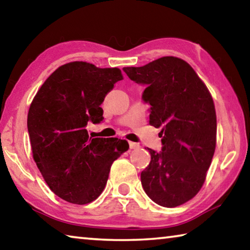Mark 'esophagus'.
<instances>
[{
    "label": "esophagus",
    "mask_w": 250,
    "mask_h": 250,
    "mask_svg": "<svg viewBox=\"0 0 250 250\" xmlns=\"http://www.w3.org/2000/svg\"><path fill=\"white\" fill-rule=\"evenodd\" d=\"M129 146H130V149L131 150H135V149H139V147H140V145H139V143H135V142H129Z\"/></svg>",
    "instance_id": "1"
}]
</instances>
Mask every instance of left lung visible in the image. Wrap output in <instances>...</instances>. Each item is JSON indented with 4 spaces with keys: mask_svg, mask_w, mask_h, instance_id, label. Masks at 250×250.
Segmentation results:
<instances>
[{
    "mask_svg": "<svg viewBox=\"0 0 250 250\" xmlns=\"http://www.w3.org/2000/svg\"><path fill=\"white\" fill-rule=\"evenodd\" d=\"M134 83L146 86L150 125L162 128V149H149L151 162L141 173L143 189L164 207L196 195L216 146V112L204 83L183 59L167 56L142 67H125Z\"/></svg>",
    "mask_w": 250,
    "mask_h": 250,
    "instance_id": "1",
    "label": "left lung"
}]
</instances>
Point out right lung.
I'll return each instance as SVG.
<instances>
[{
	"label": "right lung",
	"mask_w": 250,
	"mask_h": 250,
	"mask_svg": "<svg viewBox=\"0 0 250 250\" xmlns=\"http://www.w3.org/2000/svg\"><path fill=\"white\" fill-rule=\"evenodd\" d=\"M122 79L118 68L84 62L62 65L34 97L27 129L34 161L49 188L62 200L88 204L103 193L113 161L129 149L118 138L89 137L100 124L104 97Z\"/></svg>",
	"instance_id": "add662e5"
}]
</instances>
